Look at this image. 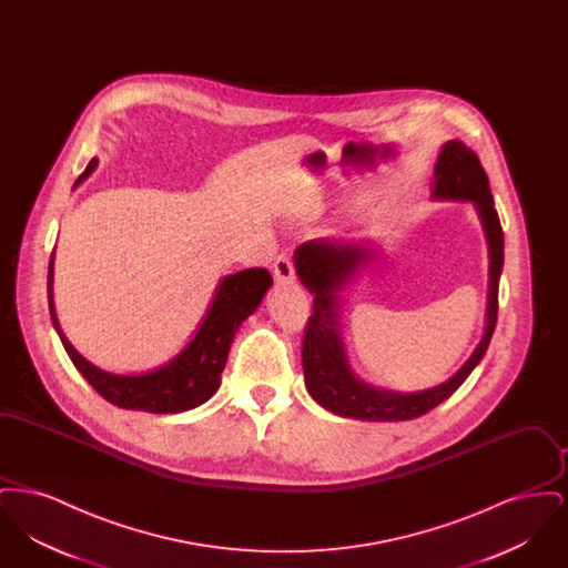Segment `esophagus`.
<instances>
[{
    "mask_svg": "<svg viewBox=\"0 0 568 568\" xmlns=\"http://www.w3.org/2000/svg\"><path fill=\"white\" fill-rule=\"evenodd\" d=\"M274 278L278 285H294L296 283V271H294V262L290 255H278L274 262Z\"/></svg>",
    "mask_w": 568,
    "mask_h": 568,
    "instance_id": "1",
    "label": "esophagus"
}]
</instances>
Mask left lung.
Here are the masks:
<instances>
[{
    "instance_id": "obj_1",
    "label": "left lung",
    "mask_w": 568,
    "mask_h": 568,
    "mask_svg": "<svg viewBox=\"0 0 568 568\" xmlns=\"http://www.w3.org/2000/svg\"><path fill=\"white\" fill-rule=\"evenodd\" d=\"M433 200L470 202L481 221L489 257L486 332L456 375L419 392L383 389L353 373L343 338L345 292L378 255L373 241L317 239L294 251L300 283L313 294V315L302 343L304 383L313 400L325 410L359 422H405L447 400L484 359L498 317V281L505 262V239L494 209L486 170L459 140L440 146L434 165Z\"/></svg>"
}]
</instances>
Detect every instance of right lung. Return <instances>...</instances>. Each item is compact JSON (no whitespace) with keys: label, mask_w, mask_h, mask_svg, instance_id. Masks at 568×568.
Segmentation results:
<instances>
[{"label":"right lung","mask_w":568,"mask_h":568,"mask_svg":"<svg viewBox=\"0 0 568 568\" xmlns=\"http://www.w3.org/2000/svg\"><path fill=\"white\" fill-rule=\"evenodd\" d=\"M95 168L98 158L89 162L77 185H81ZM53 271L54 253L49 264L51 320L79 373L112 405L158 415L185 413L195 406L204 405L215 396L221 385V373L227 362V353L239 327L257 311L272 285L271 272L264 268H248L223 276L216 285L209 311L204 313L195 334L181 352L158 368L132 375H116L91 364L65 338L54 313Z\"/></svg>","instance_id":"add662e5"}]
</instances>
